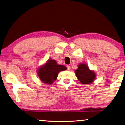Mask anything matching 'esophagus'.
<instances>
[{
	"label": "esophagus",
	"instance_id": "1",
	"mask_svg": "<svg viewBox=\"0 0 125 125\" xmlns=\"http://www.w3.org/2000/svg\"><path fill=\"white\" fill-rule=\"evenodd\" d=\"M67 69H68V70H70V69H71V67H70V66L69 65H67Z\"/></svg>",
	"mask_w": 125,
	"mask_h": 125
}]
</instances>
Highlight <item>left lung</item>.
Segmentation results:
<instances>
[{"label":"left lung","instance_id":"8db88e82","mask_svg":"<svg viewBox=\"0 0 125 125\" xmlns=\"http://www.w3.org/2000/svg\"><path fill=\"white\" fill-rule=\"evenodd\" d=\"M75 74L79 81L83 84H90L96 76L93 71L90 70L88 67L83 63L79 65L78 69L75 70Z\"/></svg>","mask_w":125,"mask_h":125}]
</instances>
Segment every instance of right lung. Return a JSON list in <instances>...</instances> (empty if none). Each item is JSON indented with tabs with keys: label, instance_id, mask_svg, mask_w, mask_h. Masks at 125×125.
<instances>
[{
	"label": "right lung",
	"instance_id": "add662e5",
	"mask_svg": "<svg viewBox=\"0 0 125 125\" xmlns=\"http://www.w3.org/2000/svg\"><path fill=\"white\" fill-rule=\"evenodd\" d=\"M66 69L67 68L65 66L58 65L55 60H50L44 65L40 68L38 75L42 82L51 84L57 79L58 73Z\"/></svg>",
	"mask_w": 125,
	"mask_h": 125
}]
</instances>
